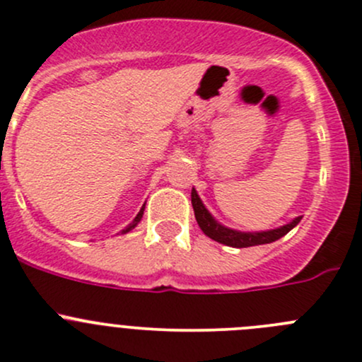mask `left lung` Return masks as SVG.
Masks as SVG:
<instances>
[{"instance_id":"left-lung-1","label":"left lung","mask_w":362,"mask_h":362,"mask_svg":"<svg viewBox=\"0 0 362 362\" xmlns=\"http://www.w3.org/2000/svg\"><path fill=\"white\" fill-rule=\"evenodd\" d=\"M192 197V208H194V215H196L197 223H199L201 230L211 238L213 241L216 243H222V245L232 246V248H248V246H257V245H267V243H274L277 241L279 238L286 235L296 223L302 220V216H296L295 220L286 226L279 227V229H274V230H265V232H238V230H232L227 229V227L220 226L215 218L210 215V211L203 206L201 203L199 196L197 192L194 191L191 192Z\"/></svg>"}]
</instances>
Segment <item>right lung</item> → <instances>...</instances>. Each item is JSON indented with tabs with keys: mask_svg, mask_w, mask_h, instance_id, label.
<instances>
[{
	"mask_svg": "<svg viewBox=\"0 0 362 362\" xmlns=\"http://www.w3.org/2000/svg\"><path fill=\"white\" fill-rule=\"evenodd\" d=\"M142 215H144V208H142V210H140V211H139V215H136V216H135V220H133V223H132V226H128V227H127V229H124L123 232H128V230H132V229H133V227H135V226H136V223H139V222H140V218H142Z\"/></svg>",
	"mask_w": 362,
	"mask_h": 362,
	"instance_id": "obj_1",
	"label": "right lung"
}]
</instances>
